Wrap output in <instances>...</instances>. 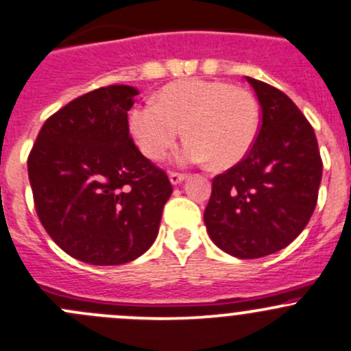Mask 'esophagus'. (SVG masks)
Instances as JSON below:
<instances>
[{"label": "esophagus", "instance_id": "1", "mask_svg": "<svg viewBox=\"0 0 351 351\" xmlns=\"http://www.w3.org/2000/svg\"><path fill=\"white\" fill-rule=\"evenodd\" d=\"M183 180H186L185 173H176V171L169 173V182H171V185H180Z\"/></svg>", "mask_w": 351, "mask_h": 351}]
</instances>
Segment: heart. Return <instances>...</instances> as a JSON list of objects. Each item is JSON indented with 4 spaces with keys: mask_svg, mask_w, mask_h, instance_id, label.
I'll use <instances>...</instances> for the list:
<instances>
[{
    "mask_svg": "<svg viewBox=\"0 0 351 351\" xmlns=\"http://www.w3.org/2000/svg\"><path fill=\"white\" fill-rule=\"evenodd\" d=\"M127 123L136 146L153 161L168 154L183 129L190 139L180 151V161L212 159L217 168H229L253 147L260 108L244 88L193 77L162 88L154 104L134 107Z\"/></svg>",
    "mask_w": 351,
    "mask_h": 351,
    "instance_id": "b5f03b06",
    "label": "heart"
}]
</instances>
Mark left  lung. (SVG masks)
Wrapping results in <instances>:
<instances>
[{
  "label": "left lung",
  "instance_id": "1",
  "mask_svg": "<svg viewBox=\"0 0 351 351\" xmlns=\"http://www.w3.org/2000/svg\"><path fill=\"white\" fill-rule=\"evenodd\" d=\"M261 125L243 161L212 180L204 212L215 246L241 260L267 256L302 232L317 202L323 161L314 129L277 88L246 76Z\"/></svg>",
  "mask_w": 351,
  "mask_h": 351
}]
</instances>
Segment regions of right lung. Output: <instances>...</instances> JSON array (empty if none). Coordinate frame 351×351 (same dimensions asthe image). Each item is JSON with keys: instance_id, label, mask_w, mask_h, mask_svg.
<instances>
[{"instance_id": "1", "label": "right lung", "mask_w": 351, "mask_h": 351, "mask_svg": "<svg viewBox=\"0 0 351 351\" xmlns=\"http://www.w3.org/2000/svg\"><path fill=\"white\" fill-rule=\"evenodd\" d=\"M139 91L98 88L49 117L28 156L35 210L54 243L90 265H123L154 243L173 189L141 154L127 112Z\"/></svg>"}]
</instances>
